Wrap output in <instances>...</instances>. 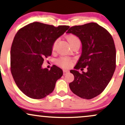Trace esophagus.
<instances>
[{
	"instance_id": "esophagus-1",
	"label": "esophagus",
	"mask_w": 125,
	"mask_h": 125,
	"mask_svg": "<svg viewBox=\"0 0 125 125\" xmlns=\"http://www.w3.org/2000/svg\"><path fill=\"white\" fill-rule=\"evenodd\" d=\"M63 74H64V75H66V74H67L68 73H69V71H68V70H65V69H64L63 71Z\"/></svg>"
}]
</instances>
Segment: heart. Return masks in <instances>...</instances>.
<instances>
[{"label":"heart","mask_w":125,"mask_h":125,"mask_svg":"<svg viewBox=\"0 0 125 125\" xmlns=\"http://www.w3.org/2000/svg\"><path fill=\"white\" fill-rule=\"evenodd\" d=\"M66 39L68 40V42H69V43L71 44V46H72V44H73L76 42H80L79 38L75 35H73V34H69V35H67ZM57 40L55 41L54 44H53V50H54L55 49V46L56 43H57ZM57 63L60 66L63 67V68H67V67L69 66V65H71V60L68 58H67V57H61L59 59L57 60Z\"/></svg>","instance_id":"heart-1"}]
</instances>
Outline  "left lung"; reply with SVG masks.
Listing matches in <instances>:
<instances>
[{"label":"left lung","mask_w":125,"mask_h":125,"mask_svg":"<svg viewBox=\"0 0 125 125\" xmlns=\"http://www.w3.org/2000/svg\"><path fill=\"white\" fill-rule=\"evenodd\" d=\"M66 33L76 35L82 43V53L70 72L74 76L71 90L85 99L100 94L110 81L116 68V48L110 34L97 23L71 27ZM87 67V72L77 71Z\"/></svg>","instance_id":"obj_1"}]
</instances>
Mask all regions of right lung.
<instances>
[{"mask_svg":"<svg viewBox=\"0 0 125 125\" xmlns=\"http://www.w3.org/2000/svg\"><path fill=\"white\" fill-rule=\"evenodd\" d=\"M69 28L35 22L21 28L10 50V71L19 89L34 99H41L54 90L63 71L53 65L50 71L42 68L44 59L51 56L56 40Z\"/></svg>","mask_w":125,"mask_h":125,"instance_id":"1","label":"right lung"}]
</instances>
